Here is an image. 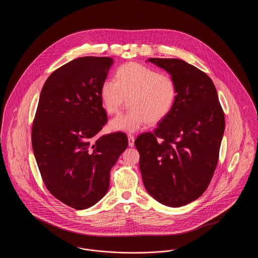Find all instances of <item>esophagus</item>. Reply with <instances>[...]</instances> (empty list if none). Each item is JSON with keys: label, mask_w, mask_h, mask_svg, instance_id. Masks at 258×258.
I'll list each match as a JSON object with an SVG mask.
<instances>
[{"label": "esophagus", "mask_w": 258, "mask_h": 258, "mask_svg": "<svg viewBox=\"0 0 258 258\" xmlns=\"http://www.w3.org/2000/svg\"><path fill=\"white\" fill-rule=\"evenodd\" d=\"M127 139H128V146L134 147L135 146V136L128 135H127Z\"/></svg>", "instance_id": "esophagus-1"}]
</instances>
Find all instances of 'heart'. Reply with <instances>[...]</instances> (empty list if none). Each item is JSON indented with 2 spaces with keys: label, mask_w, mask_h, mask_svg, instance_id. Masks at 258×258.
Listing matches in <instances>:
<instances>
[{
  "label": "heart",
  "mask_w": 258,
  "mask_h": 258,
  "mask_svg": "<svg viewBox=\"0 0 258 258\" xmlns=\"http://www.w3.org/2000/svg\"><path fill=\"white\" fill-rule=\"evenodd\" d=\"M177 84L170 75L139 63L121 66L115 79H105L100 97L106 112L119 113L126 103L130 109L110 122L114 131L135 133L145 123H160L171 112L177 98Z\"/></svg>",
  "instance_id": "heart-1"
}]
</instances>
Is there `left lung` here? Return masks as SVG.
Here are the masks:
<instances>
[{"label":"left lung","mask_w":258,"mask_h":258,"mask_svg":"<svg viewBox=\"0 0 258 258\" xmlns=\"http://www.w3.org/2000/svg\"><path fill=\"white\" fill-rule=\"evenodd\" d=\"M177 84L171 112L154 133L135 139L148 194L168 207L184 206L207 189L219 160L224 114L212 79L180 59L151 58Z\"/></svg>","instance_id":"1"}]
</instances>
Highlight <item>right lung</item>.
Here are the masks:
<instances>
[{
	"instance_id": "1",
	"label": "right lung",
	"mask_w": 258,
	"mask_h": 258,
	"mask_svg": "<svg viewBox=\"0 0 258 258\" xmlns=\"http://www.w3.org/2000/svg\"><path fill=\"white\" fill-rule=\"evenodd\" d=\"M108 57H81L50 75L41 90L32 146L53 197L84 210L104 197L110 170L128 145L123 133L98 136L107 122L100 87L113 64Z\"/></svg>"
}]
</instances>
